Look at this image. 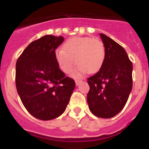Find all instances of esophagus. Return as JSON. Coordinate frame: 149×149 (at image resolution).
<instances>
[{"instance_id": "esophagus-1", "label": "esophagus", "mask_w": 149, "mask_h": 149, "mask_svg": "<svg viewBox=\"0 0 149 149\" xmlns=\"http://www.w3.org/2000/svg\"><path fill=\"white\" fill-rule=\"evenodd\" d=\"M82 82L81 80H76V85H79V84Z\"/></svg>"}]
</instances>
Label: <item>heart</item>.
<instances>
[{
	"instance_id": "heart-1",
	"label": "heart",
	"mask_w": 149,
	"mask_h": 149,
	"mask_svg": "<svg viewBox=\"0 0 149 149\" xmlns=\"http://www.w3.org/2000/svg\"><path fill=\"white\" fill-rule=\"evenodd\" d=\"M105 55V47L100 40L90 37H75L65 42L62 49L56 51L55 59L65 73H71L73 71L75 59L78 66L75 75L79 76L85 71L88 73L97 72L103 66Z\"/></svg>"
}]
</instances>
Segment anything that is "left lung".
<instances>
[{
  "instance_id": "left-lung-1",
  "label": "left lung",
  "mask_w": 149,
  "mask_h": 149,
  "mask_svg": "<svg viewBox=\"0 0 149 149\" xmlns=\"http://www.w3.org/2000/svg\"><path fill=\"white\" fill-rule=\"evenodd\" d=\"M105 47L103 66L88 78L87 101L90 111L97 117L110 118L123 109L132 88V63L123 47L100 33Z\"/></svg>"
}]
</instances>
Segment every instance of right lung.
Instances as JSON below:
<instances>
[{
	"label": "right lung",
	"instance_id": "right-lung-1",
	"mask_svg": "<svg viewBox=\"0 0 149 149\" xmlns=\"http://www.w3.org/2000/svg\"><path fill=\"white\" fill-rule=\"evenodd\" d=\"M63 42L62 36H44L31 42L16 63L19 96L29 113L42 120L64 112L76 85L56 61L55 49Z\"/></svg>",
	"mask_w": 149,
	"mask_h": 149
}]
</instances>
